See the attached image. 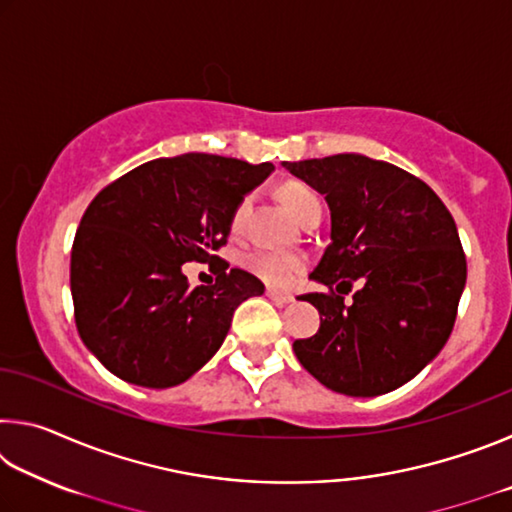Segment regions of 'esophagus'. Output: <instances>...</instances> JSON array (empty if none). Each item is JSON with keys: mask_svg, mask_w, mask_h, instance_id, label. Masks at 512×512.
<instances>
[{"mask_svg": "<svg viewBox=\"0 0 512 512\" xmlns=\"http://www.w3.org/2000/svg\"><path fill=\"white\" fill-rule=\"evenodd\" d=\"M266 296L271 298L273 302H277V305H289V302H293L291 293H282V291H275V289H266Z\"/></svg>", "mask_w": 512, "mask_h": 512, "instance_id": "obj_1", "label": "esophagus"}]
</instances>
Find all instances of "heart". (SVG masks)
I'll return each mask as SVG.
<instances>
[{"instance_id":"heart-1","label":"heart","mask_w":512,"mask_h":512,"mask_svg":"<svg viewBox=\"0 0 512 512\" xmlns=\"http://www.w3.org/2000/svg\"><path fill=\"white\" fill-rule=\"evenodd\" d=\"M277 196L284 203V207L293 214L300 225L320 216L323 212V203H320V196L314 189L307 187L305 183H298V180H289V183H282L277 189ZM250 212V198H244L237 205L235 214H232V230L239 232L246 225ZM246 268L259 280L266 282L268 287L275 289H289L298 282V277L305 273V257L300 255H280V253H268V250H253V253L246 255Z\"/></svg>"}]
</instances>
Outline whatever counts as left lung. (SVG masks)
<instances>
[{
	"mask_svg": "<svg viewBox=\"0 0 512 512\" xmlns=\"http://www.w3.org/2000/svg\"><path fill=\"white\" fill-rule=\"evenodd\" d=\"M282 167L325 196L332 244L305 293L320 314L298 361L329 391L377 397L404 386L452 334L467 264L452 214L429 185L395 164L339 153ZM360 282L344 305L351 284Z\"/></svg>",
	"mask_w": 512,
	"mask_h": 512,
	"instance_id": "8db88e82",
	"label": "left lung"
}]
</instances>
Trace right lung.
I'll return each instance as SVG.
<instances>
[{
	"instance_id": "right-lung-1",
	"label": "right lung",
	"mask_w": 512,
	"mask_h": 512,
	"mask_svg": "<svg viewBox=\"0 0 512 512\" xmlns=\"http://www.w3.org/2000/svg\"><path fill=\"white\" fill-rule=\"evenodd\" d=\"M207 153L158 158L94 196L72 246L69 287L81 341L128 384L171 388L196 375L228 336L241 302L264 284L241 268L189 287L183 264L219 259L232 214L271 176Z\"/></svg>"
}]
</instances>
